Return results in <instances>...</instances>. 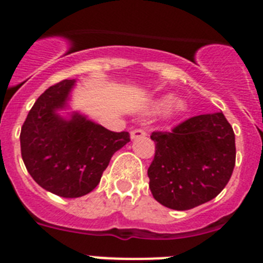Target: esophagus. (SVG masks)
<instances>
[{"instance_id": "obj_1", "label": "esophagus", "mask_w": 263, "mask_h": 263, "mask_svg": "<svg viewBox=\"0 0 263 263\" xmlns=\"http://www.w3.org/2000/svg\"><path fill=\"white\" fill-rule=\"evenodd\" d=\"M130 136H132V138L133 139H136V138H142V137H146L147 136V133H146V130L143 129H136L130 133Z\"/></svg>"}]
</instances>
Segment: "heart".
Listing matches in <instances>:
<instances>
[{
    "instance_id": "obj_1",
    "label": "heart",
    "mask_w": 263,
    "mask_h": 263,
    "mask_svg": "<svg viewBox=\"0 0 263 263\" xmlns=\"http://www.w3.org/2000/svg\"><path fill=\"white\" fill-rule=\"evenodd\" d=\"M171 97L167 96V97H163V99L160 100H157L155 103H153L152 105V110L153 111H160L163 110L164 108H167V106H170V104H171ZM184 103H183L182 100H176L175 103L171 105V110L175 111V113H179V111L184 110Z\"/></svg>"
}]
</instances>
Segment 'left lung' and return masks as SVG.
I'll list each match as a JSON object with an SVG mask.
<instances>
[{"mask_svg":"<svg viewBox=\"0 0 263 263\" xmlns=\"http://www.w3.org/2000/svg\"><path fill=\"white\" fill-rule=\"evenodd\" d=\"M155 154L147 170L157 201L187 211L224 190L236 164L234 132L222 113L188 118L171 132H153Z\"/></svg>","mask_w":263,"mask_h":263,"instance_id":"left-lung-1","label":"left lung"}]
</instances>
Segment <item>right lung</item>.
<instances>
[{
	"label": "right lung",
	"instance_id": "right-lung-1",
	"mask_svg": "<svg viewBox=\"0 0 263 263\" xmlns=\"http://www.w3.org/2000/svg\"><path fill=\"white\" fill-rule=\"evenodd\" d=\"M75 80L46 89L21 129V154L31 178L46 191L80 197L97 187L111 155L130 141L127 132H110L79 115H57Z\"/></svg>",
	"mask_w": 263,
	"mask_h": 263
}]
</instances>
